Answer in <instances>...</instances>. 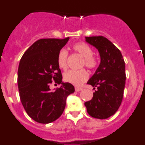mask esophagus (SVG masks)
Masks as SVG:
<instances>
[{
  "mask_svg": "<svg viewBox=\"0 0 145 145\" xmlns=\"http://www.w3.org/2000/svg\"><path fill=\"white\" fill-rule=\"evenodd\" d=\"M75 91H81L83 88H80V87H75Z\"/></svg>",
  "mask_w": 145,
  "mask_h": 145,
  "instance_id": "34e87169",
  "label": "esophagus"
}]
</instances>
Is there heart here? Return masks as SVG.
<instances>
[{"label":"heart","mask_w":145,"mask_h":145,"mask_svg":"<svg viewBox=\"0 0 145 145\" xmlns=\"http://www.w3.org/2000/svg\"><path fill=\"white\" fill-rule=\"evenodd\" d=\"M72 50L82 57H84L83 66L90 69L95 68L98 65V58L93 54V49L88 44L83 42L76 43L72 45ZM67 60H68V52L65 49H61L57 56V64L59 68L66 70L67 68ZM88 78V72L85 69L80 70H69L63 75L65 81L73 84L75 86H80L86 81Z\"/></svg>","instance_id":"obj_1"}]
</instances>
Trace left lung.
Here are the masks:
<instances>
[{"label": "left lung", "instance_id": "8db88e82", "mask_svg": "<svg viewBox=\"0 0 145 145\" xmlns=\"http://www.w3.org/2000/svg\"><path fill=\"white\" fill-rule=\"evenodd\" d=\"M86 41L98 50L101 61L87 82L97 89L93 98L84 105L91 117L108 118L117 112L122 102L126 78L125 62L120 50L104 36L86 37Z\"/></svg>", "mask_w": 145, "mask_h": 145}]
</instances>
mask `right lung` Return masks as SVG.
I'll list each match as a JSON object with an SVG mask.
<instances>
[{"label":"right lung","mask_w":145,"mask_h":145,"mask_svg":"<svg viewBox=\"0 0 145 145\" xmlns=\"http://www.w3.org/2000/svg\"><path fill=\"white\" fill-rule=\"evenodd\" d=\"M69 39L38 40L20 60L17 78L20 100L28 116L40 123H49L58 119L63 113L67 96L75 91L71 84L61 81L57 64L59 52ZM53 80L61 84L55 91L49 88Z\"/></svg>","instance_id":"add662e5"}]
</instances>
